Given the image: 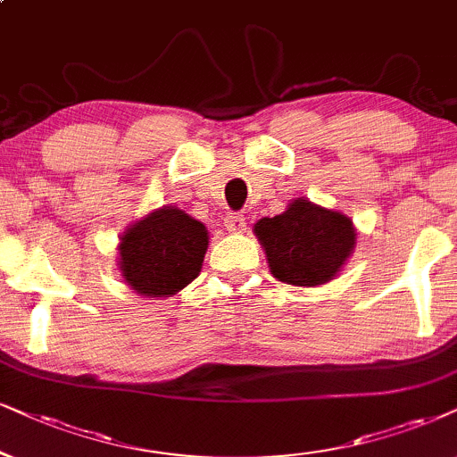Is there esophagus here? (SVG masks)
Instances as JSON below:
<instances>
[{
    "instance_id": "1",
    "label": "esophagus",
    "mask_w": 457,
    "mask_h": 457,
    "mask_svg": "<svg viewBox=\"0 0 457 457\" xmlns=\"http://www.w3.org/2000/svg\"><path fill=\"white\" fill-rule=\"evenodd\" d=\"M225 229L232 234H245L246 232L245 215H229L228 219H225Z\"/></svg>"
}]
</instances>
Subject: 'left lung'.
Returning a JSON list of instances; mask_svg holds the SVG:
<instances>
[{
    "label": "left lung",
    "mask_w": 457,
    "mask_h": 457,
    "mask_svg": "<svg viewBox=\"0 0 457 457\" xmlns=\"http://www.w3.org/2000/svg\"><path fill=\"white\" fill-rule=\"evenodd\" d=\"M274 278L295 287L331 282L356 246V228L344 212L308 198L288 202L287 211L253 225Z\"/></svg>",
    "instance_id": "left-lung-1"
}]
</instances>
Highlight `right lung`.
I'll use <instances>...</instances> for the list:
<instances>
[{
  "label": "right lung",
  "mask_w": 457,
  "mask_h": 457,
  "mask_svg": "<svg viewBox=\"0 0 457 457\" xmlns=\"http://www.w3.org/2000/svg\"><path fill=\"white\" fill-rule=\"evenodd\" d=\"M209 248L204 223L162 206L129 225L118 245V270L143 297H172L200 274Z\"/></svg>",
  "instance_id": "add662e5"
}]
</instances>
